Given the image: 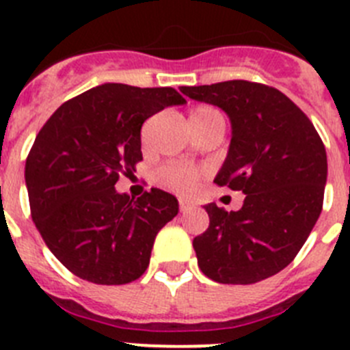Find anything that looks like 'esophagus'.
I'll list each match as a JSON object with an SVG mask.
<instances>
[{"label":"esophagus","instance_id":"obj_1","mask_svg":"<svg viewBox=\"0 0 350 350\" xmlns=\"http://www.w3.org/2000/svg\"><path fill=\"white\" fill-rule=\"evenodd\" d=\"M178 208H180V212H187V210L191 208L189 202H185V200H180V202H178Z\"/></svg>","mask_w":350,"mask_h":350}]
</instances>
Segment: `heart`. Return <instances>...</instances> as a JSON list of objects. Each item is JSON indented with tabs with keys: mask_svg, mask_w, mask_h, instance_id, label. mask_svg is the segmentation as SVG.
Returning a JSON list of instances; mask_svg holds the SVG:
<instances>
[{
	"mask_svg": "<svg viewBox=\"0 0 350 350\" xmlns=\"http://www.w3.org/2000/svg\"><path fill=\"white\" fill-rule=\"evenodd\" d=\"M215 122L224 124V117H222V113L215 107L200 105V107L193 108L189 112L191 128H202V126L215 124ZM202 175V170L187 165H177V163L165 165L157 172V178H159L161 184L168 187V189L175 191V193L184 194V196L193 194L198 189Z\"/></svg>",
	"mask_w": 350,
	"mask_h": 350,
	"instance_id": "obj_1",
	"label": "heart"
}]
</instances>
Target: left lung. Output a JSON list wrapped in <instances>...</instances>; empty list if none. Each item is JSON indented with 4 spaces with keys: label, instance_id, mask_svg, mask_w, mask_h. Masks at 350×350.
<instances>
[{
    "label": "left lung",
    "instance_id": "8db88e82",
    "mask_svg": "<svg viewBox=\"0 0 350 350\" xmlns=\"http://www.w3.org/2000/svg\"><path fill=\"white\" fill-rule=\"evenodd\" d=\"M222 108L231 144L215 177L245 194L238 212L208 203V230L193 240L198 267L219 284H254L289 265L323 210L326 148L305 113L279 89L249 80L180 88Z\"/></svg>",
    "mask_w": 350,
    "mask_h": 350
}]
</instances>
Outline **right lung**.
<instances>
[{
  "instance_id": "1",
  "label": "right lung",
  "mask_w": 350,
  "mask_h": 350,
  "mask_svg": "<svg viewBox=\"0 0 350 350\" xmlns=\"http://www.w3.org/2000/svg\"><path fill=\"white\" fill-rule=\"evenodd\" d=\"M185 100L173 88L103 83L61 105L26 159L31 217L52 254L101 286L140 279L156 234L178 213L177 198L116 191L142 157V124Z\"/></svg>"
}]
</instances>
